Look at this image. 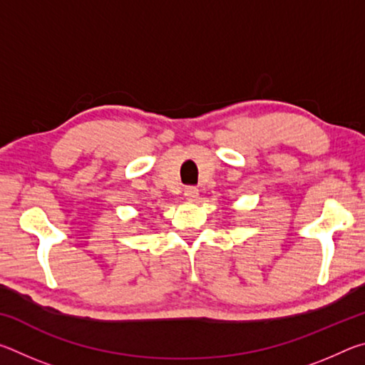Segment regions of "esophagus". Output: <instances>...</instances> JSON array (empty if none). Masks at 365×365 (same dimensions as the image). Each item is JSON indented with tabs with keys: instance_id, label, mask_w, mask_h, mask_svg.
<instances>
[{
	"instance_id": "1",
	"label": "esophagus",
	"mask_w": 365,
	"mask_h": 365,
	"mask_svg": "<svg viewBox=\"0 0 365 365\" xmlns=\"http://www.w3.org/2000/svg\"><path fill=\"white\" fill-rule=\"evenodd\" d=\"M183 195H185V197H187L188 201H196L197 200V188L196 187H187L185 188V191H183Z\"/></svg>"
}]
</instances>
